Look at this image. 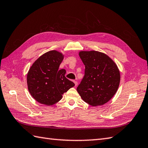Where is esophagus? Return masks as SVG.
<instances>
[{
    "instance_id": "esophagus-1",
    "label": "esophagus",
    "mask_w": 148,
    "mask_h": 148,
    "mask_svg": "<svg viewBox=\"0 0 148 148\" xmlns=\"http://www.w3.org/2000/svg\"><path fill=\"white\" fill-rule=\"evenodd\" d=\"M73 82H74V83L75 84V86H77V81H73Z\"/></svg>"
}]
</instances>
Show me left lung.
Listing matches in <instances>:
<instances>
[{"mask_svg":"<svg viewBox=\"0 0 148 148\" xmlns=\"http://www.w3.org/2000/svg\"><path fill=\"white\" fill-rule=\"evenodd\" d=\"M79 55L85 65L84 76L77 88L81 97L92 106H102L112 99L120 82L117 65L105 53L81 51Z\"/></svg>","mask_w":148,"mask_h":148,"instance_id":"8db88e82","label":"left lung"}]
</instances>
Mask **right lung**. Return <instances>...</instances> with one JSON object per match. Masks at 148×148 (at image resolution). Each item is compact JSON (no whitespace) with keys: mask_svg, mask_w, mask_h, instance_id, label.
Returning a JSON list of instances; mask_svg holds the SVG:
<instances>
[{"mask_svg":"<svg viewBox=\"0 0 148 148\" xmlns=\"http://www.w3.org/2000/svg\"><path fill=\"white\" fill-rule=\"evenodd\" d=\"M64 57L60 52L49 51L37 59L28 72V90L33 98L42 104H55L75 85L65 77V69H58Z\"/></svg>","mask_w":148,"mask_h":148,"instance_id":"1","label":"right lung"}]
</instances>
